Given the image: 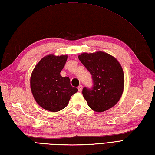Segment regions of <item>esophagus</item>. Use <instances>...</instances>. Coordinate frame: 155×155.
<instances>
[{"mask_svg":"<svg viewBox=\"0 0 155 155\" xmlns=\"http://www.w3.org/2000/svg\"><path fill=\"white\" fill-rule=\"evenodd\" d=\"M78 90L79 92H81L82 90H83V86H82V85H79L78 87Z\"/></svg>","mask_w":155,"mask_h":155,"instance_id":"esophagus-1","label":"esophagus"}]
</instances>
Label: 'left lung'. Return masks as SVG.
Segmentation results:
<instances>
[{"label":"left lung","instance_id":"left-lung-1","mask_svg":"<svg viewBox=\"0 0 155 155\" xmlns=\"http://www.w3.org/2000/svg\"><path fill=\"white\" fill-rule=\"evenodd\" d=\"M78 59L93 78V88L83 89L88 107L97 113L114 107L123 94L124 84V72L119 62L103 51L84 52L78 55Z\"/></svg>","mask_w":155,"mask_h":155}]
</instances>
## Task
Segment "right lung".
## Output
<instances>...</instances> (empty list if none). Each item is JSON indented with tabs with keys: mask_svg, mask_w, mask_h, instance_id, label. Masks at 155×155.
<instances>
[{
	"mask_svg": "<svg viewBox=\"0 0 155 155\" xmlns=\"http://www.w3.org/2000/svg\"><path fill=\"white\" fill-rule=\"evenodd\" d=\"M67 55L45 56L35 66L31 77V89L39 106L50 112L63 109L78 89L72 87L70 78L60 74Z\"/></svg>",
	"mask_w": 155,
	"mask_h": 155,
	"instance_id": "obj_1",
	"label": "right lung"
}]
</instances>
